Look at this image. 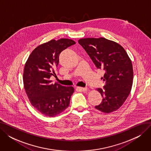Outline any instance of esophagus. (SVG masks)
<instances>
[{"label":"esophagus","mask_w":151,"mask_h":151,"mask_svg":"<svg viewBox=\"0 0 151 151\" xmlns=\"http://www.w3.org/2000/svg\"><path fill=\"white\" fill-rule=\"evenodd\" d=\"M77 89L80 91H82V92H85L87 90H88V88H81V87H78Z\"/></svg>","instance_id":"esophagus-1"}]
</instances>
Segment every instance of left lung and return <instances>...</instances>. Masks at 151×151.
Wrapping results in <instances>:
<instances>
[{
    "instance_id": "8db88e82",
    "label": "left lung",
    "mask_w": 151,
    "mask_h": 151,
    "mask_svg": "<svg viewBox=\"0 0 151 151\" xmlns=\"http://www.w3.org/2000/svg\"><path fill=\"white\" fill-rule=\"evenodd\" d=\"M96 67L105 71L104 89L98 88L103 97L96 108L102 113L116 111L124 104L131 91L133 70L132 60L124 47L105 38H86L78 40Z\"/></svg>"
}]
</instances>
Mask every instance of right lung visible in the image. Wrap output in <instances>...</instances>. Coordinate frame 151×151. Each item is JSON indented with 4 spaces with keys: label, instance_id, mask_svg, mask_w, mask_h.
<instances>
[{
    "label": "right lung",
    "instance_id": "obj_1",
    "mask_svg": "<svg viewBox=\"0 0 151 151\" xmlns=\"http://www.w3.org/2000/svg\"><path fill=\"white\" fill-rule=\"evenodd\" d=\"M75 43L67 38L51 40L35 47L25 63L23 83L26 93L31 105L45 116H56L70 105L74 88L52 84L50 77L55 74L60 53Z\"/></svg>",
    "mask_w": 151,
    "mask_h": 151
}]
</instances>
